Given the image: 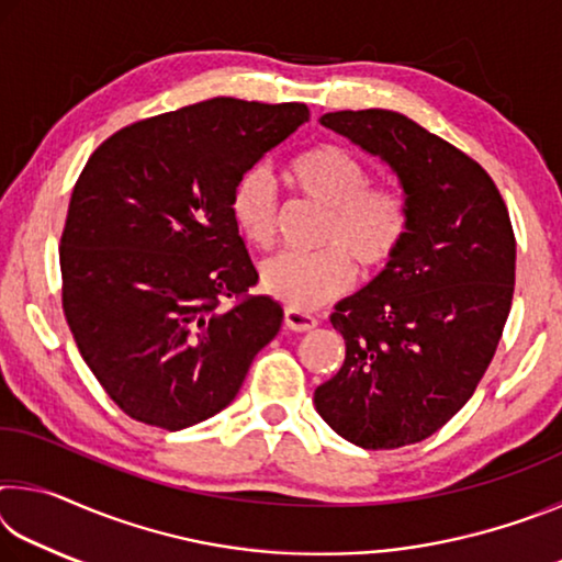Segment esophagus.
<instances>
[{"mask_svg":"<svg viewBox=\"0 0 562 562\" xmlns=\"http://www.w3.org/2000/svg\"><path fill=\"white\" fill-rule=\"evenodd\" d=\"M284 327L292 331H310L317 327V317L310 315V312L284 307Z\"/></svg>","mask_w":562,"mask_h":562,"instance_id":"34e87169","label":"esophagus"}]
</instances>
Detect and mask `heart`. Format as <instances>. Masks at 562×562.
Segmentation results:
<instances>
[{"label": "heart", "instance_id": "obj_1", "mask_svg": "<svg viewBox=\"0 0 562 562\" xmlns=\"http://www.w3.org/2000/svg\"><path fill=\"white\" fill-rule=\"evenodd\" d=\"M288 180L310 203L325 207L319 252H280L265 260V292L294 310H315L345 294L355 282V260L379 270L396 258L408 235L406 198L394 186H372V173L339 146H317L297 156ZM278 190L262 168L247 170L231 195L237 231L252 247H270L278 237Z\"/></svg>", "mask_w": 562, "mask_h": 562}]
</instances>
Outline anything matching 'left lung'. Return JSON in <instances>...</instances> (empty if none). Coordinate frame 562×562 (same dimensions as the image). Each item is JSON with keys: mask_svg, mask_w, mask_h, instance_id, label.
<instances>
[{"mask_svg": "<svg viewBox=\"0 0 562 562\" xmlns=\"http://www.w3.org/2000/svg\"><path fill=\"white\" fill-rule=\"evenodd\" d=\"M319 121L392 166L408 235L331 312L347 355L315 406L341 439L398 449L439 431L486 374L513 302L516 235L486 170L412 119L367 109Z\"/></svg>", "mask_w": 562, "mask_h": 562, "instance_id": "1", "label": "left lung"}]
</instances>
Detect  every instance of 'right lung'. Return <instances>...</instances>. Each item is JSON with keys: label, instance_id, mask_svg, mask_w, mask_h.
Here are the masks:
<instances>
[{"label": "right lung", "instance_id": "1", "mask_svg": "<svg viewBox=\"0 0 562 562\" xmlns=\"http://www.w3.org/2000/svg\"><path fill=\"white\" fill-rule=\"evenodd\" d=\"M307 119L304 103L211 99L131 123L83 166L59 245L64 317L126 416L205 422L280 331V304L250 294L231 195Z\"/></svg>", "mask_w": 562, "mask_h": 562}]
</instances>
